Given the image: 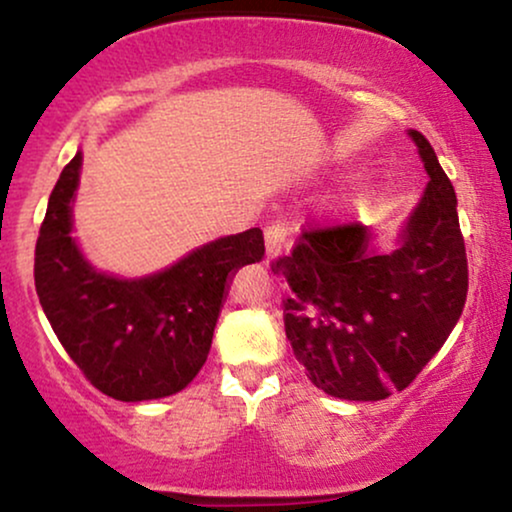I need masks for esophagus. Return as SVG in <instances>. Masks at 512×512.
I'll list each match as a JSON object with an SVG mask.
<instances>
[{
  "mask_svg": "<svg viewBox=\"0 0 512 512\" xmlns=\"http://www.w3.org/2000/svg\"><path fill=\"white\" fill-rule=\"evenodd\" d=\"M264 243H267V260L274 262L286 248V228L281 223L269 226L267 233H264Z\"/></svg>",
  "mask_w": 512,
  "mask_h": 512,
  "instance_id": "esophagus-1",
  "label": "esophagus"
}]
</instances>
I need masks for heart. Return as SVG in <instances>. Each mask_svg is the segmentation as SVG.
I'll return each instance as SVG.
<instances>
[{"label": "heart", "instance_id": "1", "mask_svg": "<svg viewBox=\"0 0 512 512\" xmlns=\"http://www.w3.org/2000/svg\"><path fill=\"white\" fill-rule=\"evenodd\" d=\"M366 192H368V187H366V185H356L354 190L346 192L342 202H339L337 214H339V216H344V214H349V211H354V209L358 207V204H361L363 199H366Z\"/></svg>", "mask_w": 512, "mask_h": 512}]
</instances>
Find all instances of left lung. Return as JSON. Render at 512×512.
I'll return each mask as SVG.
<instances>
[{"mask_svg": "<svg viewBox=\"0 0 512 512\" xmlns=\"http://www.w3.org/2000/svg\"><path fill=\"white\" fill-rule=\"evenodd\" d=\"M428 182L395 250L368 226L310 231L274 262L291 286L284 325L315 387L349 402L404 390L438 354L467 301V252L455 187L436 151L409 129Z\"/></svg>", "mask_w": 512, "mask_h": 512, "instance_id": "8db88e82", "label": "left lung"}]
</instances>
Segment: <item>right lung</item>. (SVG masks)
Here are the masks:
<instances>
[{"mask_svg":"<svg viewBox=\"0 0 512 512\" xmlns=\"http://www.w3.org/2000/svg\"><path fill=\"white\" fill-rule=\"evenodd\" d=\"M84 154L62 170L35 245V291L64 351L103 395L149 402L185 390L207 361L233 274L262 262L260 228L199 245L144 276L101 272L76 243Z\"/></svg>","mask_w":512,"mask_h":512,"instance_id":"obj_1","label":"right lung"}]
</instances>
